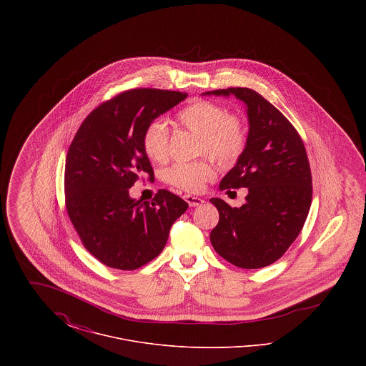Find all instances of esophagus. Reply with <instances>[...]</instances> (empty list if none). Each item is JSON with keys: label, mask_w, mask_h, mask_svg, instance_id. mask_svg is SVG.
Wrapping results in <instances>:
<instances>
[{"label": "esophagus", "mask_w": 366, "mask_h": 366, "mask_svg": "<svg viewBox=\"0 0 366 366\" xmlns=\"http://www.w3.org/2000/svg\"><path fill=\"white\" fill-rule=\"evenodd\" d=\"M184 199L187 200V203L191 206V207H196V206H202L204 203L203 199L197 197V196H192V194H185Z\"/></svg>", "instance_id": "1"}]
</instances>
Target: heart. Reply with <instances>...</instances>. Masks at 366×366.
<instances>
[{"label": "heart", "instance_id": "b5f03b06", "mask_svg": "<svg viewBox=\"0 0 366 366\" xmlns=\"http://www.w3.org/2000/svg\"><path fill=\"white\" fill-rule=\"evenodd\" d=\"M177 122L197 136L196 154L207 155L222 166L236 163L243 155L248 130L243 119L227 107L197 100L177 114ZM142 148L152 162L160 163L169 154V130L162 119H154L142 132ZM217 175L215 166L206 159L174 163L164 172V179L181 191L199 192Z\"/></svg>", "mask_w": 366, "mask_h": 366}]
</instances>
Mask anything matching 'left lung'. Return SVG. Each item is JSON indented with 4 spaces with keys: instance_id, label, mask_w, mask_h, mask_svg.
<instances>
[{
    "instance_id": "8db88e82",
    "label": "left lung",
    "mask_w": 366,
    "mask_h": 366,
    "mask_svg": "<svg viewBox=\"0 0 366 366\" xmlns=\"http://www.w3.org/2000/svg\"><path fill=\"white\" fill-rule=\"evenodd\" d=\"M207 94L237 97L247 104L249 122L245 151L219 184L221 191L247 188V202L232 209L222 199H209L219 212L209 240L237 267L269 266L295 242L310 209L313 185L305 144L292 123L255 90L229 87Z\"/></svg>"
}]
</instances>
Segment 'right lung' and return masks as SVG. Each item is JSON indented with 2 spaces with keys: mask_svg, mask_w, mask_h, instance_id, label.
Segmentation results:
<instances>
[{
  "mask_svg": "<svg viewBox=\"0 0 366 366\" xmlns=\"http://www.w3.org/2000/svg\"><path fill=\"white\" fill-rule=\"evenodd\" d=\"M188 97L162 89H130L93 109L79 126L66 157L64 193L71 224L87 251L105 266L136 270L155 259L188 203L166 189L149 202L129 189L154 179L142 132Z\"/></svg>",
  "mask_w": 366,
  "mask_h": 366,
  "instance_id": "1",
  "label": "right lung"
}]
</instances>
